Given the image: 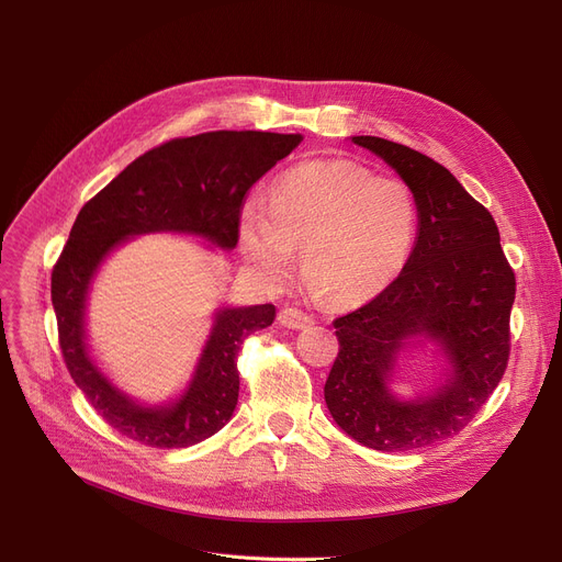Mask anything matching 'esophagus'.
I'll list each match as a JSON object with an SVG mask.
<instances>
[{
	"label": "esophagus",
	"mask_w": 562,
	"mask_h": 562,
	"mask_svg": "<svg viewBox=\"0 0 562 562\" xmlns=\"http://www.w3.org/2000/svg\"><path fill=\"white\" fill-rule=\"evenodd\" d=\"M278 321L282 323V326H286V328L301 330V328H307V326H310L312 316L305 314V312H301V310H296V307H284V310H280V314H278Z\"/></svg>",
	"instance_id": "esophagus-1"
}]
</instances>
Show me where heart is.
Returning a JSON list of instances; mask_svg holds the SVG:
<instances>
[{
    "label": "heart",
    "instance_id": "heart-1",
    "mask_svg": "<svg viewBox=\"0 0 562 562\" xmlns=\"http://www.w3.org/2000/svg\"><path fill=\"white\" fill-rule=\"evenodd\" d=\"M417 202L398 177L375 175L350 159L293 166L269 191L250 200L239 244L250 269L280 284L303 248V280L335 307H352L385 291L405 269L417 239Z\"/></svg>",
    "mask_w": 562,
    "mask_h": 562
}]
</instances>
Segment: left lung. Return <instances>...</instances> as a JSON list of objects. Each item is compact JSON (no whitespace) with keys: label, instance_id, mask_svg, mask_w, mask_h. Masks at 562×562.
<instances>
[{"label":"left lung","instance_id":"8db88e82","mask_svg":"<svg viewBox=\"0 0 562 562\" xmlns=\"http://www.w3.org/2000/svg\"><path fill=\"white\" fill-rule=\"evenodd\" d=\"M352 143L403 177L419 232L401 276L333 321L339 352L323 392L333 419L360 445L422 449L458 435L504 378L515 271L492 214L445 166L387 138L352 136ZM415 334L446 346L454 375L432 397L401 404L386 392V378L402 341Z\"/></svg>","mask_w":562,"mask_h":562}]
</instances>
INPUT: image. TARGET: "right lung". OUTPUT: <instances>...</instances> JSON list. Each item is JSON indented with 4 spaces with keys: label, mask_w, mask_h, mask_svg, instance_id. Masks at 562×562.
Listing matches in <instances>:
<instances>
[{
    "label": "right lung",
    "mask_w": 562,
    "mask_h": 562,
    "mask_svg": "<svg viewBox=\"0 0 562 562\" xmlns=\"http://www.w3.org/2000/svg\"><path fill=\"white\" fill-rule=\"evenodd\" d=\"M301 140V134L250 130L172 138L134 159L81 206L52 269L58 346L77 387L121 435L145 447L184 449L218 432L239 398V348L271 326L276 307L221 310L184 396L170 407H140L111 387L86 352L83 303L100 261L127 236L166 229L232 250L248 191Z\"/></svg>",
    "instance_id": "1"
}]
</instances>
